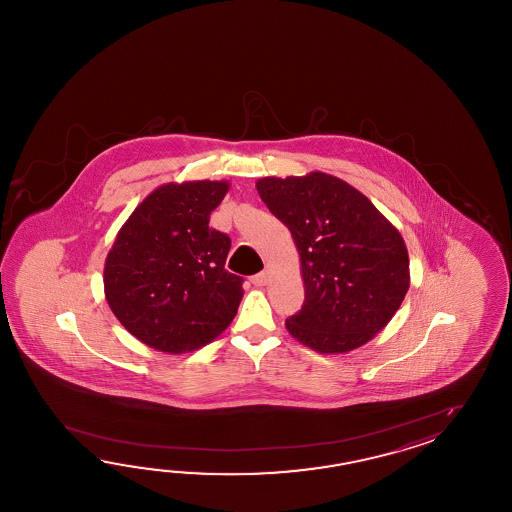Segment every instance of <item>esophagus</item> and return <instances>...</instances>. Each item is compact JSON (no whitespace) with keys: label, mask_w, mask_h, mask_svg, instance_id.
I'll list each match as a JSON object with an SVG mask.
<instances>
[{"label":"esophagus","mask_w":512,"mask_h":512,"mask_svg":"<svg viewBox=\"0 0 512 512\" xmlns=\"http://www.w3.org/2000/svg\"><path fill=\"white\" fill-rule=\"evenodd\" d=\"M269 280H271V276H269V272L267 271L258 272V274H254L251 278V282L254 283L256 287H263V285H267Z\"/></svg>","instance_id":"obj_1"}]
</instances>
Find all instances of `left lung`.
Instances as JSON below:
<instances>
[{
  "label": "left lung",
  "mask_w": 512,
  "mask_h": 512,
  "mask_svg": "<svg viewBox=\"0 0 512 512\" xmlns=\"http://www.w3.org/2000/svg\"><path fill=\"white\" fill-rule=\"evenodd\" d=\"M261 201L291 230L305 302L285 327L318 353H348L392 320L410 287L403 236L368 197L335 175L256 181Z\"/></svg>",
  "instance_id": "obj_1"
}]
</instances>
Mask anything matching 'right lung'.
<instances>
[{"instance_id": "obj_1", "label": "right lung", "mask_w": 512, "mask_h": 512, "mask_svg": "<svg viewBox=\"0 0 512 512\" xmlns=\"http://www.w3.org/2000/svg\"><path fill=\"white\" fill-rule=\"evenodd\" d=\"M229 186L166 183L120 227L104 265V294L142 344L172 355L196 351L238 313L243 278L225 269L230 238L208 227Z\"/></svg>"}]
</instances>
